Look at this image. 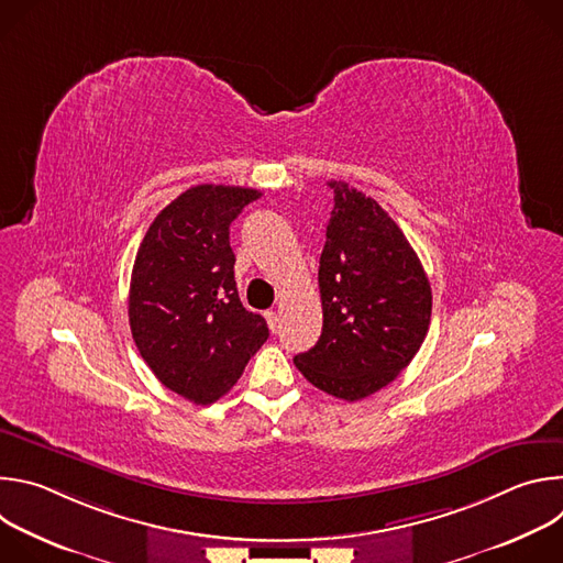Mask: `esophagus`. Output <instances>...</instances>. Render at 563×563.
Instances as JSON below:
<instances>
[{
  "label": "esophagus",
  "instance_id": "34e87169",
  "mask_svg": "<svg viewBox=\"0 0 563 563\" xmlns=\"http://www.w3.org/2000/svg\"><path fill=\"white\" fill-rule=\"evenodd\" d=\"M265 318H267L269 330H272V332H278V328H280V313H278L276 309H269V311L265 313Z\"/></svg>",
  "mask_w": 563,
  "mask_h": 563
}]
</instances>
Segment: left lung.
<instances>
[{
	"label": "left lung",
	"mask_w": 563,
	"mask_h": 563,
	"mask_svg": "<svg viewBox=\"0 0 563 563\" xmlns=\"http://www.w3.org/2000/svg\"><path fill=\"white\" fill-rule=\"evenodd\" d=\"M328 185L334 209L318 267L323 332L294 363L318 389L361 400L417 356L430 328L432 289L387 211L347 183Z\"/></svg>",
	"instance_id": "8db88e82"
}]
</instances>
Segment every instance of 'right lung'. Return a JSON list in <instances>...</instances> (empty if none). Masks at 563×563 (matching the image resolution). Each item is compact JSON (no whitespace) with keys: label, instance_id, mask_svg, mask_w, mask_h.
Segmentation results:
<instances>
[{"label":"right lung","instance_id":"add662e5","mask_svg":"<svg viewBox=\"0 0 563 563\" xmlns=\"http://www.w3.org/2000/svg\"><path fill=\"white\" fill-rule=\"evenodd\" d=\"M261 191L198 185L155 216L137 250L129 323L155 378L196 406H211L243 376L269 339L243 307L229 224Z\"/></svg>","mask_w":563,"mask_h":563}]
</instances>
